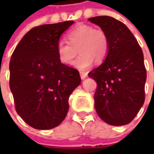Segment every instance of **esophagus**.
<instances>
[{"label": "esophagus", "instance_id": "1", "mask_svg": "<svg viewBox=\"0 0 154 154\" xmlns=\"http://www.w3.org/2000/svg\"><path fill=\"white\" fill-rule=\"evenodd\" d=\"M80 74L81 80H85L86 77H87V73H86V72H80Z\"/></svg>", "mask_w": 154, "mask_h": 154}]
</instances>
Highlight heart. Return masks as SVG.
<instances>
[{
	"instance_id": "b5f03b06",
	"label": "heart",
	"mask_w": 154,
	"mask_h": 154,
	"mask_svg": "<svg viewBox=\"0 0 154 154\" xmlns=\"http://www.w3.org/2000/svg\"><path fill=\"white\" fill-rule=\"evenodd\" d=\"M68 43L58 42L56 52L60 62L68 65L80 52L74 66L83 70L91 67L93 61L101 62L109 51V39L101 29H94L88 25H79L66 36Z\"/></svg>"
}]
</instances>
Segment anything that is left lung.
<instances>
[{"instance_id": "left-lung-1", "label": "left lung", "mask_w": 154, "mask_h": 154, "mask_svg": "<svg viewBox=\"0 0 154 154\" xmlns=\"http://www.w3.org/2000/svg\"><path fill=\"white\" fill-rule=\"evenodd\" d=\"M107 34L109 51L88 76L97 82L94 104L98 116L113 126L133 120L145 101L146 71L141 48L123 23L109 16L88 19Z\"/></svg>"}]
</instances>
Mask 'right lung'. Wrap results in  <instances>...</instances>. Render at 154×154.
<instances>
[{"instance_id": "obj_1", "label": "right lung", "mask_w": 154, "mask_h": 154, "mask_svg": "<svg viewBox=\"0 0 154 154\" xmlns=\"http://www.w3.org/2000/svg\"><path fill=\"white\" fill-rule=\"evenodd\" d=\"M74 21L34 27L15 48L9 64L16 111L36 129H51L68 111L70 94L81 82L78 70L60 62L56 46Z\"/></svg>"}]
</instances>
